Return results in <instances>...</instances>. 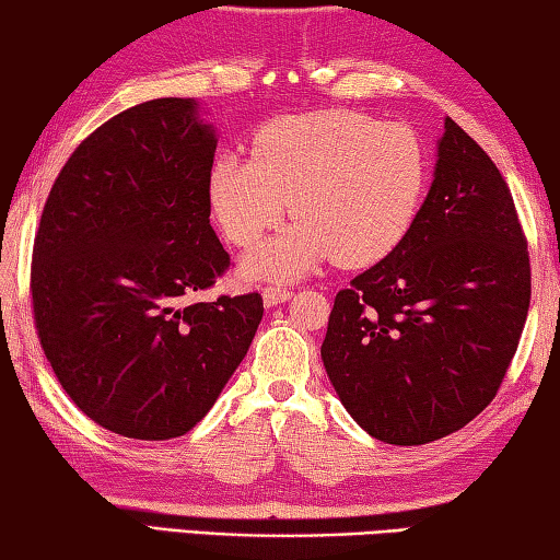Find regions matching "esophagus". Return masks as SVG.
<instances>
[{"label": "esophagus", "instance_id": "esophagus-1", "mask_svg": "<svg viewBox=\"0 0 560 560\" xmlns=\"http://www.w3.org/2000/svg\"><path fill=\"white\" fill-rule=\"evenodd\" d=\"M261 296H264V303L271 308V306H279V303H283V301H289L291 291L283 287H267L261 291Z\"/></svg>", "mask_w": 560, "mask_h": 560}]
</instances>
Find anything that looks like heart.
<instances>
[{
  "mask_svg": "<svg viewBox=\"0 0 560 560\" xmlns=\"http://www.w3.org/2000/svg\"><path fill=\"white\" fill-rule=\"evenodd\" d=\"M428 187V155L412 128L355 110L279 118L254 132L252 158L224 153L207 192L236 246H254L289 210L299 217L244 259L254 279L293 281L328 259L371 267L410 234Z\"/></svg>",
  "mask_w": 560,
  "mask_h": 560,
  "instance_id": "1",
  "label": "heart"
}]
</instances>
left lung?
<instances>
[{
	"instance_id": "8db88e82",
	"label": "left lung",
	"mask_w": 560,
	"mask_h": 560,
	"mask_svg": "<svg viewBox=\"0 0 560 560\" xmlns=\"http://www.w3.org/2000/svg\"><path fill=\"white\" fill-rule=\"evenodd\" d=\"M530 301L514 197L452 118L410 234L336 293L320 346L350 417L387 444H428L494 400Z\"/></svg>"
}]
</instances>
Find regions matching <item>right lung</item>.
I'll use <instances>...</instances> for the list:
<instances>
[{
	"label": "right lung",
	"mask_w": 560,
	"mask_h": 560,
	"mask_svg": "<svg viewBox=\"0 0 560 560\" xmlns=\"http://www.w3.org/2000/svg\"><path fill=\"white\" fill-rule=\"evenodd\" d=\"M214 150L197 101L140 103L73 150L44 205L36 334L75 407L122 438L192 430L264 316L259 293L189 301L230 267L210 224Z\"/></svg>",
	"instance_id": "1"
}]
</instances>
